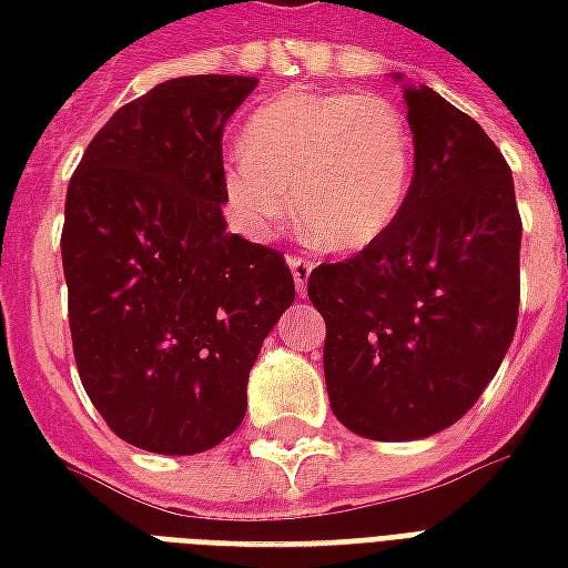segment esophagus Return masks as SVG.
Listing matches in <instances>:
<instances>
[{"mask_svg": "<svg viewBox=\"0 0 568 568\" xmlns=\"http://www.w3.org/2000/svg\"><path fill=\"white\" fill-rule=\"evenodd\" d=\"M288 271H292V276H295L297 292L304 295L310 283V273H313V261L301 258V255H292V258H288Z\"/></svg>", "mask_w": 568, "mask_h": 568, "instance_id": "1", "label": "esophagus"}]
</instances>
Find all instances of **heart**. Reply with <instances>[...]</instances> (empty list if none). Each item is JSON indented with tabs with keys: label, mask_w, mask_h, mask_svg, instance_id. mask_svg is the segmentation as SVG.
Instances as JSON below:
<instances>
[{
	"label": "heart",
	"mask_w": 568,
	"mask_h": 568,
	"mask_svg": "<svg viewBox=\"0 0 568 568\" xmlns=\"http://www.w3.org/2000/svg\"><path fill=\"white\" fill-rule=\"evenodd\" d=\"M224 163V191L252 234L292 215L313 246L356 252L381 240L405 210L414 136L405 112L381 93L288 91L243 124Z\"/></svg>",
	"instance_id": "b5f03b06"
}]
</instances>
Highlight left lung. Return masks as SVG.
Wrapping results in <instances>:
<instances>
[{
    "label": "left lung",
    "instance_id": "obj_1",
    "mask_svg": "<svg viewBox=\"0 0 568 568\" xmlns=\"http://www.w3.org/2000/svg\"><path fill=\"white\" fill-rule=\"evenodd\" d=\"M402 81V75H393ZM414 182L398 222L320 264L334 417L371 440H419L465 417L496 377L520 307V212L501 151L475 118L405 81Z\"/></svg>",
    "mask_w": 568,
    "mask_h": 568
}]
</instances>
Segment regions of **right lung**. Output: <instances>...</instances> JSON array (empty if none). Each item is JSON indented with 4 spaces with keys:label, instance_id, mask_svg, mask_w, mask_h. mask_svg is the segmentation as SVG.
<instances>
[{
    "label": "right lung",
    "instance_id": "right-lung-1",
    "mask_svg": "<svg viewBox=\"0 0 568 568\" xmlns=\"http://www.w3.org/2000/svg\"><path fill=\"white\" fill-rule=\"evenodd\" d=\"M248 75H185L105 121L67 191L63 273L84 393L163 456L222 444L248 371L295 301L276 248L227 234L222 136Z\"/></svg>",
    "mask_w": 568,
    "mask_h": 568
}]
</instances>
